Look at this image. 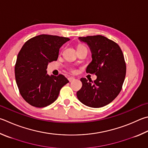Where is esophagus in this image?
Segmentation results:
<instances>
[{
    "label": "esophagus",
    "mask_w": 148,
    "mask_h": 148,
    "mask_svg": "<svg viewBox=\"0 0 148 148\" xmlns=\"http://www.w3.org/2000/svg\"><path fill=\"white\" fill-rule=\"evenodd\" d=\"M68 79H69V81L70 82H72V81H74V80L75 79V78L74 77H69V78H68Z\"/></svg>",
    "instance_id": "obj_1"
}]
</instances>
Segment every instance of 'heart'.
I'll use <instances>...</instances> for the list:
<instances>
[{"label":"heart","instance_id":"1","mask_svg":"<svg viewBox=\"0 0 148 148\" xmlns=\"http://www.w3.org/2000/svg\"><path fill=\"white\" fill-rule=\"evenodd\" d=\"M83 47V46H79V47Z\"/></svg>","mask_w":148,"mask_h":148}]
</instances>
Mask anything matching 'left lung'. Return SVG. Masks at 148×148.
<instances>
[{
    "label": "left lung",
    "mask_w": 148,
    "mask_h": 148,
    "mask_svg": "<svg viewBox=\"0 0 148 148\" xmlns=\"http://www.w3.org/2000/svg\"><path fill=\"white\" fill-rule=\"evenodd\" d=\"M89 47L92 60L86 72L95 74L97 78L88 82L82 77V87L77 92L78 100L85 106L99 108L113 101L122 90L126 74V65L119 45L107 37L98 36L79 37Z\"/></svg>",
    "instance_id": "left-lung-1"
}]
</instances>
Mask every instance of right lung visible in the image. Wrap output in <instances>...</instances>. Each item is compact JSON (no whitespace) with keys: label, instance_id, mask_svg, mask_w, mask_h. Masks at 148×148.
I'll list each match as a JSON object with an SVG mask.
<instances>
[{"label":"right lung","instance_id":"1","mask_svg":"<svg viewBox=\"0 0 148 148\" xmlns=\"http://www.w3.org/2000/svg\"><path fill=\"white\" fill-rule=\"evenodd\" d=\"M68 37L42 34L29 39L18 52L15 66L16 83L27 103L36 107L49 106L69 83L62 74H47L48 63L57 61L60 47Z\"/></svg>","mask_w":148,"mask_h":148}]
</instances>
